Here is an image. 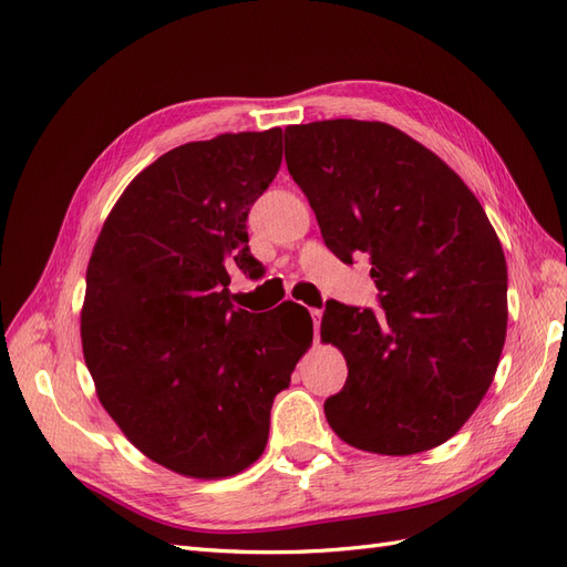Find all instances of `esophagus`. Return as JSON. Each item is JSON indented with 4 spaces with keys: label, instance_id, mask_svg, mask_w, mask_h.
I'll return each instance as SVG.
<instances>
[{
    "label": "esophagus",
    "instance_id": "34e87169",
    "mask_svg": "<svg viewBox=\"0 0 567 567\" xmlns=\"http://www.w3.org/2000/svg\"><path fill=\"white\" fill-rule=\"evenodd\" d=\"M310 315H312V321H315V338H319V329H321V310H310Z\"/></svg>",
    "mask_w": 567,
    "mask_h": 567
}]
</instances>
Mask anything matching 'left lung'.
<instances>
[{"instance_id":"1","label":"left lung","mask_w":567,"mask_h":567,"mask_svg":"<svg viewBox=\"0 0 567 567\" xmlns=\"http://www.w3.org/2000/svg\"><path fill=\"white\" fill-rule=\"evenodd\" d=\"M286 165L342 262L367 252L383 315L329 305L321 340L348 362L323 402L357 450L406 456L458 433L506 340V257L483 205L409 134L367 120L286 127Z\"/></svg>"}]
</instances>
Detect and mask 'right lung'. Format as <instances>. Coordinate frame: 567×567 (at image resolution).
Listing matches in <instances>:
<instances>
[{
	"label": "right lung",
	"mask_w": 567,
	"mask_h": 567,
	"mask_svg": "<svg viewBox=\"0 0 567 567\" xmlns=\"http://www.w3.org/2000/svg\"><path fill=\"white\" fill-rule=\"evenodd\" d=\"M279 167V127L167 151L90 257L80 331L99 400L136 450L186 477L260 458L271 402L312 342L307 310L255 317L229 293V267L257 271L246 219Z\"/></svg>",
	"instance_id": "1"
}]
</instances>
